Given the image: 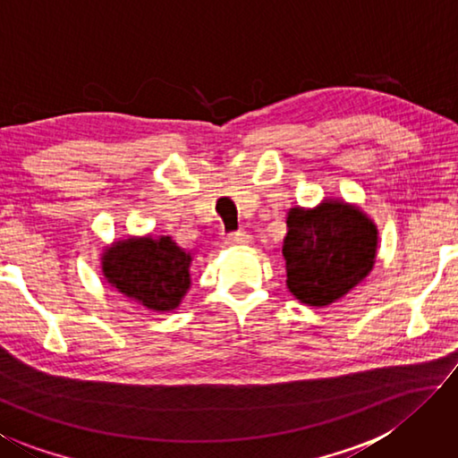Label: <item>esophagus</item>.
Here are the masks:
<instances>
[{
  "label": "esophagus",
  "instance_id": "esophagus-1",
  "mask_svg": "<svg viewBox=\"0 0 458 458\" xmlns=\"http://www.w3.org/2000/svg\"><path fill=\"white\" fill-rule=\"evenodd\" d=\"M250 234H248L246 230H238V232H232L226 238H224V244L230 246V248H244L250 244Z\"/></svg>",
  "mask_w": 458,
  "mask_h": 458
}]
</instances>
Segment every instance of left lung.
<instances>
[{"label":"left lung","mask_w":458,"mask_h":458,"mask_svg":"<svg viewBox=\"0 0 458 458\" xmlns=\"http://www.w3.org/2000/svg\"><path fill=\"white\" fill-rule=\"evenodd\" d=\"M377 248V224L359 204L327 196L290 208L280 244L290 294L316 309L340 301L372 272Z\"/></svg>","instance_id":"left-lung-1"}]
</instances>
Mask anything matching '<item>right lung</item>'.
<instances>
[{"instance_id": "1", "label": "right lung", "mask_w": 458, "mask_h": 458, "mask_svg": "<svg viewBox=\"0 0 458 458\" xmlns=\"http://www.w3.org/2000/svg\"><path fill=\"white\" fill-rule=\"evenodd\" d=\"M192 254L172 236H126L104 246L99 268L107 284L149 312H172L192 286Z\"/></svg>"}]
</instances>
